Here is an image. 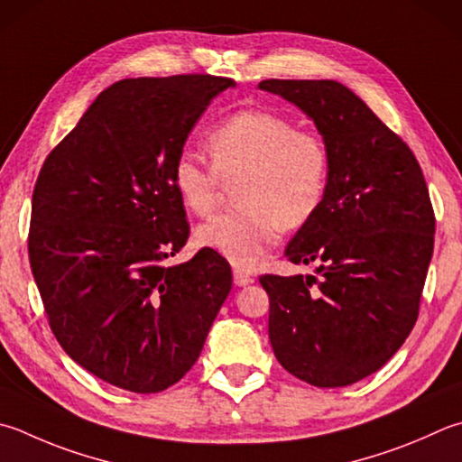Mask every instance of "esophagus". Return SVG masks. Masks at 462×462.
I'll use <instances>...</instances> for the list:
<instances>
[{"mask_svg": "<svg viewBox=\"0 0 462 462\" xmlns=\"http://www.w3.org/2000/svg\"><path fill=\"white\" fill-rule=\"evenodd\" d=\"M233 282H235V285L243 287V285H249V283H254L255 280H254V277H251L249 273L243 272V269H235V272H233Z\"/></svg>", "mask_w": 462, "mask_h": 462, "instance_id": "obj_1", "label": "esophagus"}]
</instances>
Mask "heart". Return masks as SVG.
Returning a JSON list of instances; mask_svg holds the SVG:
<instances>
[{
    "instance_id": "heart-1",
    "label": "heart",
    "mask_w": 462,
    "mask_h": 462,
    "mask_svg": "<svg viewBox=\"0 0 462 462\" xmlns=\"http://www.w3.org/2000/svg\"><path fill=\"white\" fill-rule=\"evenodd\" d=\"M213 167L193 152L172 164V185L190 213L208 215L223 182L239 180L241 208L201 223L195 239L237 269H251L280 241L282 227L295 229L318 213L326 197L329 152L316 133L261 108L233 112L207 134Z\"/></svg>"
}]
</instances>
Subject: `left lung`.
Instances as JSON below:
<instances>
[{
  "label": "left lung",
  "instance_id": "1",
  "mask_svg": "<svg viewBox=\"0 0 462 462\" xmlns=\"http://www.w3.org/2000/svg\"><path fill=\"white\" fill-rule=\"evenodd\" d=\"M313 120L329 152L326 197L285 247L316 275H263L269 342L282 366L318 388L380 370L419 318L434 245L420 164L350 88L336 80H263Z\"/></svg>",
  "mask_w": 462,
  "mask_h": 462
}]
</instances>
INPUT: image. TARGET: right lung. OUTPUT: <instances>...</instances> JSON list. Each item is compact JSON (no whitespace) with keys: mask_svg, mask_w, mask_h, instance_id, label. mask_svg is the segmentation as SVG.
I'll list each match as a JSON object with an SVG mask.
<instances>
[{"mask_svg":"<svg viewBox=\"0 0 462 462\" xmlns=\"http://www.w3.org/2000/svg\"><path fill=\"white\" fill-rule=\"evenodd\" d=\"M229 78H126L98 94L33 189L30 263L51 332L94 376L167 390L193 368L233 285L219 254L185 263L172 164Z\"/></svg>","mask_w":462,"mask_h":462,"instance_id":"add662e5","label":"right lung"}]
</instances>
